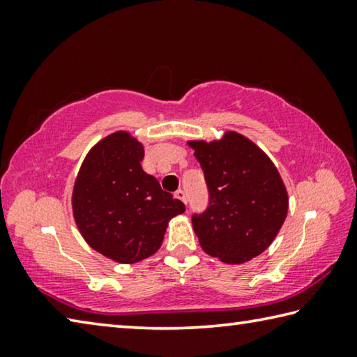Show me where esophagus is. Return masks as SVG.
<instances>
[{
    "label": "esophagus",
    "mask_w": 357,
    "mask_h": 357,
    "mask_svg": "<svg viewBox=\"0 0 357 357\" xmlns=\"http://www.w3.org/2000/svg\"><path fill=\"white\" fill-rule=\"evenodd\" d=\"M174 197L178 198V200H181L183 203H187V197H185V192L183 189H178L176 192H174Z\"/></svg>",
    "instance_id": "34e87169"
}]
</instances>
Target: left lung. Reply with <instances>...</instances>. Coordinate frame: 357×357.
I'll list each match as a JSON object with an SVG mask.
<instances>
[{
  "mask_svg": "<svg viewBox=\"0 0 357 357\" xmlns=\"http://www.w3.org/2000/svg\"><path fill=\"white\" fill-rule=\"evenodd\" d=\"M209 190V206L192 217L202 249L243 264L273 244L288 214V192L268 154L228 130L220 140H192Z\"/></svg>",
  "mask_w": 357,
  "mask_h": 357,
  "instance_id": "8db88e82",
  "label": "left lung"
}]
</instances>
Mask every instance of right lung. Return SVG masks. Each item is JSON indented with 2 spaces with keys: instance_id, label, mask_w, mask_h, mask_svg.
<instances>
[{
  "instance_id": "right-lung-1",
  "label": "right lung",
  "mask_w": 357,
  "mask_h": 357,
  "mask_svg": "<svg viewBox=\"0 0 357 357\" xmlns=\"http://www.w3.org/2000/svg\"><path fill=\"white\" fill-rule=\"evenodd\" d=\"M143 144L118 130L89 149L78 170L72 213L88 245L121 264H134L160 249L168 222L184 203L144 173Z\"/></svg>"
}]
</instances>
